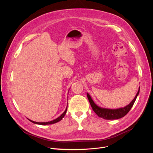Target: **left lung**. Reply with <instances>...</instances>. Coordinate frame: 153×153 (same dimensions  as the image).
Wrapping results in <instances>:
<instances>
[{"instance_id": "1", "label": "left lung", "mask_w": 153, "mask_h": 153, "mask_svg": "<svg viewBox=\"0 0 153 153\" xmlns=\"http://www.w3.org/2000/svg\"><path fill=\"white\" fill-rule=\"evenodd\" d=\"M140 91V87L138 91L137 94L136 96L135 97V98L131 102L129 103L128 105L126 106H125L124 108H118V109H107V108H102L100 107V106H97L94 103L93 100H92L91 98V96L89 94H87L88 100L89 101V103L92 106V110H94V112L97 114L98 117L103 118L104 119H107V120H110V119H117L122 118L124 116H125L128 112L129 111L131 110V107L133 106L134 103L136 100L137 97Z\"/></svg>"}]
</instances>
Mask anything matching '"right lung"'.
Listing matches in <instances>:
<instances>
[{
  "mask_svg": "<svg viewBox=\"0 0 153 153\" xmlns=\"http://www.w3.org/2000/svg\"><path fill=\"white\" fill-rule=\"evenodd\" d=\"M66 111H67V107H66V110L64 111V113L61 115V116H59L58 118L55 119L54 120H53V121H50V122H46V123H38V122H34L33 121H31V120H29L30 121H31L32 123H33L34 124H41V125H47V124H54V123H56L59 121H61V120L62 119V118L64 117V115H65L66 113Z\"/></svg>",
  "mask_w": 153,
  "mask_h": 153,
  "instance_id": "add662e5",
  "label": "right lung"
}]
</instances>
